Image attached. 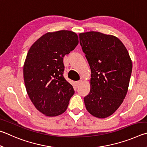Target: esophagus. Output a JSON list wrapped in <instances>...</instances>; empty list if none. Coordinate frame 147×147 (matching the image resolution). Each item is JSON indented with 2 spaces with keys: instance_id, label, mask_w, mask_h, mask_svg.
<instances>
[{
  "instance_id": "obj_1",
  "label": "esophagus",
  "mask_w": 147,
  "mask_h": 147,
  "mask_svg": "<svg viewBox=\"0 0 147 147\" xmlns=\"http://www.w3.org/2000/svg\"><path fill=\"white\" fill-rule=\"evenodd\" d=\"M82 83H83V80H82V79H81V80L77 81L76 82V84H77V85H78V86H79V85H81V84H82Z\"/></svg>"
}]
</instances>
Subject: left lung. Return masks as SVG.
Returning <instances> with one entry per match:
<instances>
[{
  "instance_id": "8db88e82",
  "label": "left lung",
  "mask_w": 147,
  "mask_h": 147,
  "mask_svg": "<svg viewBox=\"0 0 147 147\" xmlns=\"http://www.w3.org/2000/svg\"><path fill=\"white\" fill-rule=\"evenodd\" d=\"M79 36L91 69L90 91L84 98L86 109L94 117H108L127 94L132 60L125 45L114 35L88 32Z\"/></svg>"
}]
</instances>
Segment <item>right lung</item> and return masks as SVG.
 I'll list each match as a JSON object with an SVG mask.
<instances>
[{
	"mask_svg": "<svg viewBox=\"0 0 147 147\" xmlns=\"http://www.w3.org/2000/svg\"><path fill=\"white\" fill-rule=\"evenodd\" d=\"M78 43L75 32L57 31L41 36L28 50L23 66L26 89L35 107L46 116L65 112L74 94L63 76V57Z\"/></svg>",
	"mask_w": 147,
	"mask_h": 147,
	"instance_id": "add662e5",
	"label": "right lung"
}]
</instances>
